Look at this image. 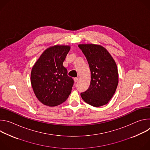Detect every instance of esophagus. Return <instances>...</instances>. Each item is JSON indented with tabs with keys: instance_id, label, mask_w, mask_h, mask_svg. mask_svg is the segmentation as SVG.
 <instances>
[{
	"instance_id": "obj_1",
	"label": "esophagus",
	"mask_w": 150,
	"mask_h": 150,
	"mask_svg": "<svg viewBox=\"0 0 150 150\" xmlns=\"http://www.w3.org/2000/svg\"><path fill=\"white\" fill-rule=\"evenodd\" d=\"M74 80L75 82H76L78 81V78H74Z\"/></svg>"
}]
</instances>
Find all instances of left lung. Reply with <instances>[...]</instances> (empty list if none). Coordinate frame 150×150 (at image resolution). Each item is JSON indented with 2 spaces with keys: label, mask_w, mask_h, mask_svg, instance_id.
Segmentation results:
<instances>
[{
  "label": "left lung",
  "mask_w": 150,
  "mask_h": 150,
  "mask_svg": "<svg viewBox=\"0 0 150 150\" xmlns=\"http://www.w3.org/2000/svg\"><path fill=\"white\" fill-rule=\"evenodd\" d=\"M91 71L88 89L81 93L85 102L94 107L108 104L113 96L119 82L116 62L109 52L100 45H79Z\"/></svg>",
  "instance_id": "left-lung-1"
}]
</instances>
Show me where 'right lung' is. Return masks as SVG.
I'll list each match as a JSON object with an SVG mask.
<instances>
[{"label": "right lung", "instance_id": "right-lung-1", "mask_svg": "<svg viewBox=\"0 0 150 150\" xmlns=\"http://www.w3.org/2000/svg\"><path fill=\"white\" fill-rule=\"evenodd\" d=\"M71 47L56 45L47 49L35 63L31 83L38 100L50 107L58 105L68 98L74 80L68 75L63 63Z\"/></svg>", "mask_w": 150, "mask_h": 150}]
</instances>
